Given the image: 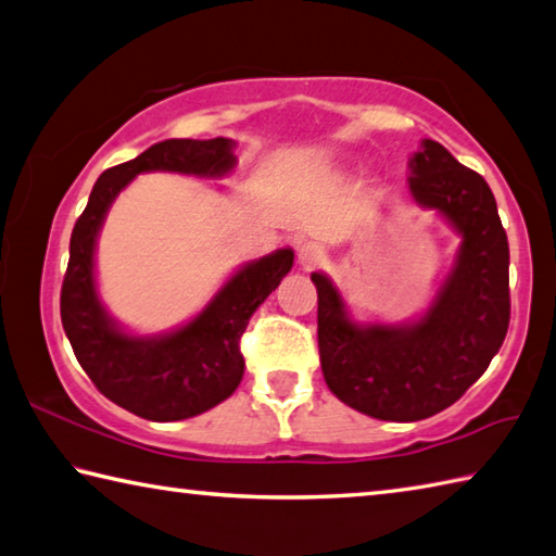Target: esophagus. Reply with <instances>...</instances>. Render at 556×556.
<instances>
[{
    "label": "esophagus",
    "instance_id": "obj_1",
    "mask_svg": "<svg viewBox=\"0 0 556 556\" xmlns=\"http://www.w3.org/2000/svg\"><path fill=\"white\" fill-rule=\"evenodd\" d=\"M323 260H326V250H323L318 243H304L299 248V265L301 267L313 269V267H318Z\"/></svg>",
    "mask_w": 556,
    "mask_h": 556
}]
</instances>
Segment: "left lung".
Here are the masks:
<instances>
[{
    "label": "left lung",
    "mask_w": 556,
    "mask_h": 556,
    "mask_svg": "<svg viewBox=\"0 0 556 556\" xmlns=\"http://www.w3.org/2000/svg\"><path fill=\"white\" fill-rule=\"evenodd\" d=\"M416 204L462 236L457 260L426 316L406 326L355 323L320 271L318 352L328 389L365 416L413 422L462 399L501 350L510 320L508 238L486 179L435 140L410 157Z\"/></svg>",
    "instance_id": "8db88e82"
}]
</instances>
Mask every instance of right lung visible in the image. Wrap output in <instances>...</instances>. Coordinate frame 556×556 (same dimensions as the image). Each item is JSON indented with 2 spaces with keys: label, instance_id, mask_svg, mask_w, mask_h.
<instances>
[{
  "label": "right lung",
  "instance_id": "right-lung-1",
  "mask_svg": "<svg viewBox=\"0 0 556 556\" xmlns=\"http://www.w3.org/2000/svg\"><path fill=\"white\" fill-rule=\"evenodd\" d=\"M228 138H173L116 165L97 179L87 208L70 238V262L60 291V318L79 367L116 406L155 422L194 418L238 389L245 371L240 338L257 306L294 265V250L281 248L248 262L206 308L165 336H130L109 316L97 294L94 248L109 206L140 173L224 177L236 167Z\"/></svg>",
  "mask_w": 556,
  "mask_h": 556
}]
</instances>
